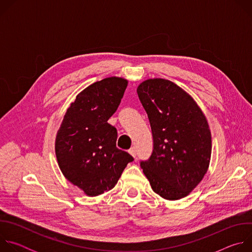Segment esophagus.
<instances>
[{"label": "esophagus", "mask_w": 252, "mask_h": 252, "mask_svg": "<svg viewBox=\"0 0 252 252\" xmlns=\"http://www.w3.org/2000/svg\"><path fill=\"white\" fill-rule=\"evenodd\" d=\"M128 153H129L133 158H135V157H136V150H135V148H134V147H133V148H131V149H129Z\"/></svg>", "instance_id": "1"}]
</instances>
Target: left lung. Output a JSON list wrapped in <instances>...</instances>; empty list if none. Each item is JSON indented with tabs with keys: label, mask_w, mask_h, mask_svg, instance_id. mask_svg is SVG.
<instances>
[{
	"label": "left lung",
	"mask_w": 252,
	"mask_h": 252,
	"mask_svg": "<svg viewBox=\"0 0 252 252\" xmlns=\"http://www.w3.org/2000/svg\"><path fill=\"white\" fill-rule=\"evenodd\" d=\"M150 120L154 149L140 167L153 190L168 200L187 196L207 171L211 134L201 110L182 88L151 79L137 90Z\"/></svg>",
	"instance_id": "8db88e82"
}]
</instances>
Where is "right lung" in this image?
Masks as SVG:
<instances>
[{
    "mask_svg": "<svg viewBox=\"0 0 252 252\" xmlns=\"http://www.w3.org/2000/svg\"><path fill=\"white\" fill-rule=\"evenodd\" d=\"M127 86L106 78L82 93L67 109L56 137V156L64 177L90 196L115 188L133 158L117 148L118 131L107 123Z\"/></svg>",
    "mask_w": 252,
    "mask_h": 252,
    "instance_id": "1",
    "label": "right lung"
}]
</instances>
